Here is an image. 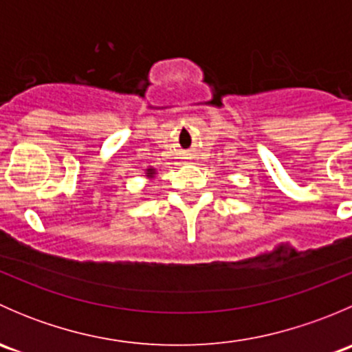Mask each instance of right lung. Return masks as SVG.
I'll return each instance as SVG.
<instances>
[{"instance_id": "add662e5", "label": "right lung", "mask_w": 352, "mask_h": 352, "mask_svg": "<svg viewBox=\"0 0 352 352\" xmlns=\"http://www.w3.org/2000/svg\"><path fill=\"white\" fill-rule=\"evenodd\" d=\"M150 175H151V173H150Z\"/></svg>"}]
</instances>
